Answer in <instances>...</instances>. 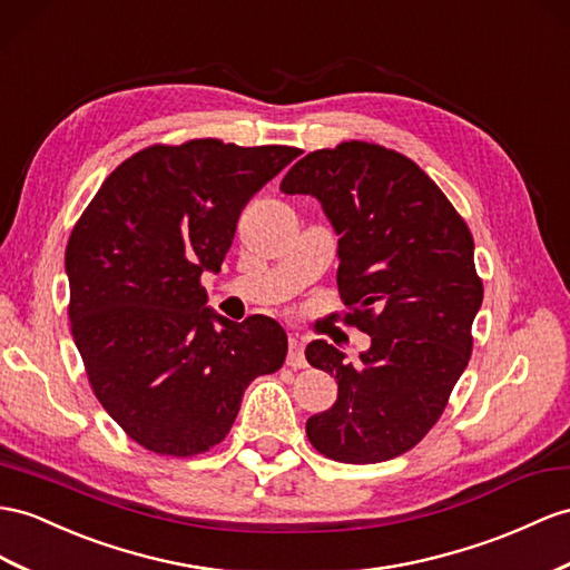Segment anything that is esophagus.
Segmentation results:
<instances>
[{
  "mask_svg": "<svg viewBox=\"0 0 570 570\" xmlns=\"http://www.w3.org/2000/svg\"><path fill=\"white\" fill-rule=\"evenodd\" d=\"M303 337L291 334L288 337V366L291 368H305V354H303Z\"/></svg>",
  "mask_w": 570,
  "mask_h": 570,
  "instance_id": "34e87169",
  "label": "esophagus"
}]
</instances>
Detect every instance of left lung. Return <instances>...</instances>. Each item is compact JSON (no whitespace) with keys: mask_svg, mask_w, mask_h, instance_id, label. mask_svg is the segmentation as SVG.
<instances>
[{"mask_svg":"<svg viewBox=\"0 0 570 570\" xmlns=\"http://www.w3.org/2000/svg\"><path fill=\"white\" fill-rule=\"evenodd\" d=\"M313 195L340 236V296L371 337L358 363L315 340L311 366L337 377L340 395L305 424L325 458L371 464L412 450L445 412L472 356L484 298L464 218L412 158L368 141L303 156L282 180Z\"/></svg>","mask_w":570,"mask_h":570,"instance_id":"8db88e82","label":"left lung"}]
</instances>
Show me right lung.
Wrapping results in <instances>:
<instances>
[{"mask_svg":"<svg viewBox=\"0 0 570 570\" xmlns=\"http://www.w3.org/2000/svg\"><path fill=\"white\" fill-rule=\"evenodd\" d=\"M296 156V146L222 139L146 146L71 230V337L104 410L156 455L222 443L245 387L282 368V325L216 315L199 279L222 269L243 207Z\"/></svg>","mask_w":570,"mask_h":570,"instance_id":"obj_1","label":"right lung"}]
</instances>
